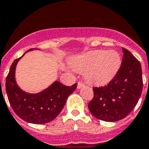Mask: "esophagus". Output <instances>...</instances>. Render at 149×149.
I'll return each instance as SVG.
<instances>
[{
    "label": "esophagus",
    "instance_id": "obj_1",
    "mask_svg": "<svg viewBox=\"0 0 149 149\" xmlns=\"http://www.w3.org/2000/svg\"><path fill=\"white\" fill-rule=\"evenodd\" d=\"M85 86V84L82 82H79L78 84H77V89H81L82 87H83Z\"/></svg>",
    "mask_w": 149,
    "mask_h": 149
}]
</instances>
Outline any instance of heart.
<instances>
[{
  "label": "heart",
  "instance_id": "obj_1",
  "mask_svg": "<svg viewBox=\"0 0 149 149\" xmlns=\"http://www.w3.org/2000/svg\"><path fill=\"white\" fill-rule=\"evenodd\" d=\"M121 57L115 50H93L77 56L70 61L75 71L83 72L88 83L104 85L110 82L118 72Z\"/></svg>",
  "mask_w": 149,
  "mask_h": 149
}]
</instances>
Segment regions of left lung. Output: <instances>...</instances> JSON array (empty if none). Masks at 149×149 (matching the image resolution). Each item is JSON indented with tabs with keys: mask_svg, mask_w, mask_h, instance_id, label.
I'll use <instances>...</instances> for the list:
<instances>
[{
	"mask_svg": "<svg viewBox=\"0 0 149 149\" xmlns=\"http://www.w3.org/2000/svg\"><path fill=\"white\" fill-rule=\"evenodd\" d=\"M123 61L115 77L105 86L93 87V99L88 107L94 117L116 122L126 117L139 102L142 91L141 63L123 48Z\"/></svg>",
	"mask_w": 149,
	"mask_h": 149,
	"instance_id": "1",
	"label": "left lung"
}]
</instances>
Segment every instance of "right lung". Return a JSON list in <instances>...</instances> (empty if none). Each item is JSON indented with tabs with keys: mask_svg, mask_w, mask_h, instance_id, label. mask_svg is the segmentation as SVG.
<instances>
[{
	"mask_svg": "<svg viewBox=\"0 0 149 149\" xmlns=\"http://www.w3.org/2000/svg\"><path fill=\"white\" fill-rule=\"evenodd\" d=\"M33 49H30L27 51ZM24 55L14 60L6 78V92L9 102L16 114L27 123H49L62 111L68 96L77 89V83L66 86L55 81L38 93L32 94L23 91L16 83L15 70L18 61Z\"/></svg>",
	"mask_w": 149,
	"mask_h": 149,
	"instance_id": "add662e5",
	"label": "right lung"
}]
</instances>
